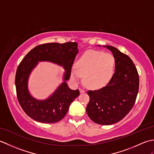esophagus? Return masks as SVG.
<instances>
[{
  "instance_id": "obj_1",
  "label": "esophagus",
  "mask_w": 154,
  "mask_h": 154,
  "mask_svg": "<svg viewBox=\"0 0 154 154\" xmlns=\"http://www.w3.org/2000/svg\"><path fill=\"white\" fill-rule=\"evenodd\" d=\"M79 91H80V93H85V91L84 89H79Z\"/></svg>"
}]
</instances>
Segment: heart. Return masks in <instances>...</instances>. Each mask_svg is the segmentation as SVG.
<instances>
[{
	"instance_id": "1",
	"label": "heart",
	"mask_w": 154,
	"mask_h": 154,
	"mask_svg": "<svg viewBox=\"0 0 154 154\" xmlns=\"http://www.w3.org/2000/svg\"><path fill=\"white\" fill-rule=\"evenodd\" d=\"M114 67L115 59L112 54L89 50L79 59L76 67L71 68V77L77 82L84 76L85 84L88 87L99 89L109 83Z\"/></svg>"
}]
</instances>
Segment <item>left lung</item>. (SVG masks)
<instances>
[{
    "instance_id": "1",
    "label": "left lung",
    "mask_w": 154,
    "mask_h": 154,
    "mask_svg": "<svg viewBox=\"0 0 154 154\" xmlns=\"http://www.w3.org/2000/svg\"><path fill=\"white\" fill-rule=\"evenodd\" d=\"M115 59V71L102 89L87 91L90 97L86 111L93 122L110 125L123 119L130 112L139 90V76L135 65L127 55L116 48L104 45Z\"/></svg>"
}]
</instances>
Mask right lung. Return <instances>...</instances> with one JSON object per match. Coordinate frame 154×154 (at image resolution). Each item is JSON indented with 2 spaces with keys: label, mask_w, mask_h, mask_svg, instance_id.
Masks as SVG:
<instances>
[{
  "label": "right lung",
  "mask_w": 154,
  "mask_h": 154,
  "mask_svg": "<svg viewBox=\"0 0 154 154\" xmlns=\"http://www.w3.org/2000/svg\"><path fill=\"white\" fill-rule=\"evenodd\" d=\"M78 52L76 42L48 43L32 49L22 60L16 73V94L23 110L31 119L37 122L52 124L59 122L66 115L70 104L79 95V89H71L66 82L70 78L72 65ZM40 61L55 63L66 71L64 82L44 100L33 97L28 89L29 77Z\"/></svg>",
  "instance_id": "1"
}]
</instances>
